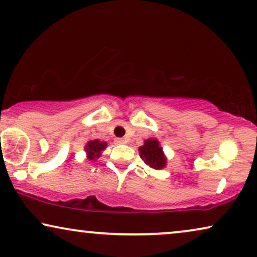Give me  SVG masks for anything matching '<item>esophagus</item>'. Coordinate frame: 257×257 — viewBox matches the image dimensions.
<instances>
[{"instance_id":"1","label":"esophagus","mask_w":257,"mask_h":257,"mask_svg":"<svg viewBox=\"0 0 257 257\" xmlns=\"http://www.w3.org/2000/svg\"><path fill=\"white\" fill-rule=\"evenodd\" d=\"M115 142H116L117 144H125L128 141L125 139H122V137H117V139H115Z\"/></svg>"}]
</instances>
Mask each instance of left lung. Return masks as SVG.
Returning <instances> with one entry per match:
<instances>
[{"label": "left lung", "mask_w": 257, "mask_h": 257, "mask_svg": "<svg viewBox=\"0 0 257 257\" xmlns=\"http://www.w3.org/2000/svg\"><path fill=\"white\" fill-rule=\"evenodd\" d=\"M140 156L144 161V163L149 165L150 168L160 170L163 169L166 163V160L160 147V142L155 139L144 141V146L140 147Z\"/></svg>", "instance_id": "1"}]
</instances>
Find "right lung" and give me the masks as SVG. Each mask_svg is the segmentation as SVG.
Here are the masks:
<instances>
[{
    "instance_id": "obj_1",
    "label": "right lung",
    "mask_w": 257,
    "mask_h": 257,
    "mask_svg": "<svg viewBox=\"0 0 257 257\" xmlns=\"http://www.w3.org/2000/svg\"><path fill=\"white\" fill-rule=\"evenodd\" d=\"M107 147V144L104 142H100L99 140H94V141H89L86 146V153H87L88 160L93 161L95 158L100 157L101 151L104 150V148Z\"/></svg>"
}]
</instances>
